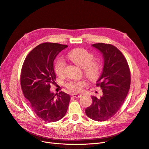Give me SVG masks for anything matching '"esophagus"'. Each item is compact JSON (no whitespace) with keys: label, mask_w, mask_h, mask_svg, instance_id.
<instances>
[{"label":"esophagus","mask_w":149,"mask_h":149,"mask_svg":"<svg viewBox=\"0 0 149 149\" xmlns=\"http://www.w3.org/2000/svg\"><path fill=\"white\" fill-rule=\"evenodd\" d=\"M73 97H76V98H79V97H80L82 95H80V94H73L72 95Z\"/></svg>","instance_id":"esophagus-1"}]
</instances>
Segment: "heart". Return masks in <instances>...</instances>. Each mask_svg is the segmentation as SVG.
Listing matches in <instances>:
<instances>
[{
	"mask_svg": "<svg viewBox=\"0 0 149 149\" xmlns=\"http://www.w3.org/2000/svg\"><path fill=\"white\" fill-rule=\"evenodd\" d=\"M68 58L77 65L83 68L85 75L91 80H97L101 75L102 65L97 60H94V55L85 49L77 48L71 51L68 54ZM65 63L64 59L59 58L54 65V71L59 77H62L65 74ZM86 85L84 80H72L65 84L66 87L71 92L79 93L83 90Z\"/></svg>",
	"mask_w": 149,
	"mask_h": 149,
	"instance_id": "heart-1",
	"label": "heart"
}]
</instances>
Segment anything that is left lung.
Listing matches in <instances>:
<instances>
[{"label":"left lung","mask_w":149,"mask_h":149,"mask_svg":"<svg viewBox=\"0 0 149 149\" xmlns=\"http://www.w3.org/2000/svg\"><path fill=\"white\" fill-rule=\"evenodd\" d=\"M92 46L100 50L104 60L102 73L97 81L103 95L92 96V104L85 109L86 115L97 122L112 117L123 105L131 84V74L127 61L122 53L111 44L98 43Z\"/></svg>","instance_id":"obj_1"}]
</instances>
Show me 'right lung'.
Instances as JSON below:
<instances>
[{"instance_id":"right-lung-1","label":"right lung","mask_w":149,"mask_h":149,"mask_svg":"<svg viewBox=\"0 0 149 149\" xmlns=\"http://www.w3.org/2000/svg\"><path fill=\"white\" fill-rule=\"evenodd\" d=\"M67 47L55 43H41L27 55L22 66L20 82L23 95L32 111L45 122H57L68 111L70 96L63 91L58 95L50 91V84L56 78L53 61Z\"/></svg>"}]
</instances>
